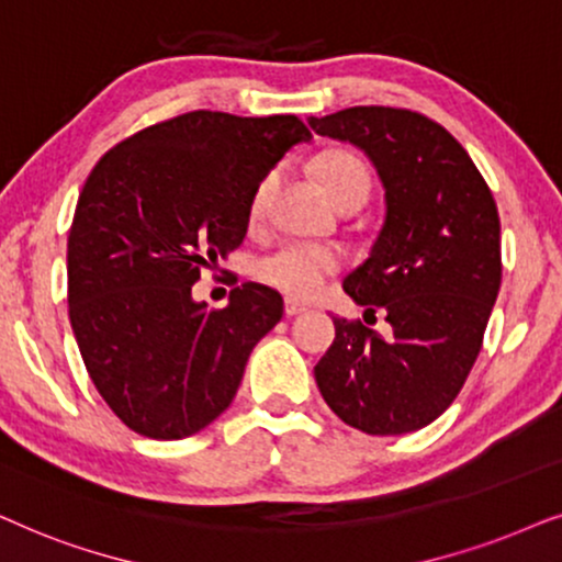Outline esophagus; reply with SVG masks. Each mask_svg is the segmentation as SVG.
I'll return each instance as SVG.
<instances>
[{
  "label": "esophagus",
  "mask_w": 562,
  "mask_h": 562,
  "mask_svg": "<svg viewBox=\"0 0 562 562\" xmlns=\"http://www.w3.org/2000/svg\"><path fill=\"white\" fill-rule=\"evenodd\" d=\"M305 311H308V305L297 303V301H293V297H288V301H285V316H288V318L301 316V313H305Z\"/></svg>",
  "instance_id": "obj_1"
}]
</instances>
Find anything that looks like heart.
Returning a JSON list of instances; mask_svg holds the SVG:
<instances>
[{
  "label": "heart",
  "instance_id": "obj_1",
  "mask_svg": "<svg viewBox=\"0 0 562 562\" xmlns=\"http://www.w3.org/2000/svg\"><path fill=\"white\" fill-rule=\"evenodd\" d=\"M318 175L336 203L344 205L349 200H368L370 194V169L355 154H328L318 161ZM280 177V169L267 171L251 194L249 215L257 221L267 207V198ZM344 267V254L336 246L311 244V241H282L272 251L265 254L257 265V277L293 297H313L321 293L326 280Z\"/></svg>",
  "mask_w": 562,
  "mask_h": 562
}]
</instances>
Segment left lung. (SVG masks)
Here are the masks:
<instances>
[{
	"label": "left lung",
	"instance_id": "obj_1",
	"mask_svg": "<svg viewBox=\"0 0 562 562\" xmlns=\"http://www.w3.org/2000/svg\"><path fill=\"white\" fill-rule=\"evenodd\" d=\"M308 123L362 148L383 179L385 223L344 290L364 321L380 310L392 324L383 337L334 318L318 391L359 431H416L452 406L483 347L501 288L496 200L458 138L422 112L368 104Z\"/></svg>",
	"mask_w": 562,
	"mask_h": 562
}]
</instances>
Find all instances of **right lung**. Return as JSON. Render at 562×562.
<instances>
[{"label": "right lung", "mask_w": 562, "mask_h": 562, "mask_svg": "<svg viewBox=\"0 0 562 562\" xmlns=\"http://www.w3.org/2000/svg\"><path fill=\"white\" fill-rule=\"evenodd\" d=\"M311 131L295 115L194 110L112 146L81 187L66 272L81 359L112 414L140 437L184 439L215 422L277 290L244 282L226 308L192 301L203 269L241 246L261 177Z\"/></svg>", "instance_id": "obj_1"}]
</instances>
